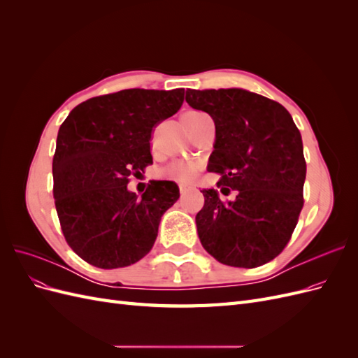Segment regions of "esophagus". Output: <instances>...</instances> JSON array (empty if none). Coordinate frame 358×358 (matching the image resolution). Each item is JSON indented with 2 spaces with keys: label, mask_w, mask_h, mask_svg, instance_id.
I'll return each instance as SVG.
<instances>
[{
  "label": "esophagus",
  "mask_w": 358,
  "mask_h": 358,
  "mask_svg": "<svg viewBox=\"0 0 358 358\" xmlns=\"http://www.w3.org/2000/svg\"><path fill=\"white\" fill-rule=\"evenodd\" d=\"M179 191H180V196H185V194L189 191V188L185 187V185H180V187H179Z\"/></svg>",
  "instance_id": "obj_1"
}]
</instances>
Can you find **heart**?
Instances as JSON below:
<instances>
[{
	"mask_svg": "<svg viewBox=\"0 0 358 358\" xmlns=\"http://www.w3.org/2000/svg\"><path fill=\"white\" fill-rule=\"evenodd\" d=\"M199 115H201V112L189 110L182 116V121H187V119H192ZM199 171H200L199 162L176 159V161L170 162V164L166 167V170L162 171V178L170 179V180H176L179 183H189L196 179Z\"/></svg>",
	"mask_w": 358,
	"mask_h": 358,
	"instance_id": "b5f03b06",
	"label": "heart"
}]
</instances>
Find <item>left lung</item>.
I'll use <instances>...</instances> for the list:
<instances>
[{
  "instance_id": "1",
  "label": "left lung",
  "mask_w": 358,
  "mask_h": 358,
  "mask_svg": "<svg viewBox=\"0 0 358 358\" xmlns=\"http://www.w3.org/2000/svg\"><path fill=\"white\" fill-rule=\"evenodd\" d=\"M187 103L215 122L210 171L224 196L203 189V248L220 263L254 268L284 251L303 209L306 161L299 128L282 104L245 90H188Z\"/></svg>"
}]
</instances>
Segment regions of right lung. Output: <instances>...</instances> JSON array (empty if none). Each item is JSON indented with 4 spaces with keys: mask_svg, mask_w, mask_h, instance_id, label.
I'll use <instances>...</instances> for the list:
<instances>
[{
    "mask_svg": "<svg viewBox=\"0 0 358 358\" xmlns=\"http://www.w3.org/2000/svg\"><path fill=\"white\" fill-rule=\"evenodd\" d=\"M183 90H122L76 106L53 155V199L64 237L100 268L134 264L152 249L161 216L179 199L170 180H150L142 199L129 178L152 164L154 128L175 115Z\"/></svg>",
    "mask_w": 358,
    "mask_h": 358,
    "instance_id": "add662e5",
    "label": "right lung"
}]
</instances>
